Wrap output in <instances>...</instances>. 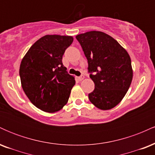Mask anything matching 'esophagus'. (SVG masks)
Wrapping results in <instances>:
<instances>
[{"label":"esophagus","instance_id":"esophagus-1","mask_svg":"<svg viewBox=\"0 0 155 155\" xmlns=\"http://www.w3.org/2000/svg\"><path fill=\"white\" fill-rule=\"evenodd\" d=\"M84 79V76H79V77H78V79H79V81H82Z\"/></svg>","mask_w":155,"mask_h":155}]
</instances>
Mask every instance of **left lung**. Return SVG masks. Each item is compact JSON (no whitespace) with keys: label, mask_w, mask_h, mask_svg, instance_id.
<instances>
[{"label":"left lung","mask_w":155,"mask_h":155,"mask_svg":"<svg viewBox=\"0 0 155 155\" xmlns=\"http://www.w3.org/2000/svg\"><path fill=\"white\" fill-rule=\"evenodd\" d=\"M87 59L90 78L95 84L88 95L95 107L109 110L122 101L130 86L133 68L130 57L114 38L101 31L77 35Z\"/></svg>","instance_id":"8db88e82"}]
</instances>
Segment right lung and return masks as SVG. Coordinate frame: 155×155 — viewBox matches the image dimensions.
I'll return each instance as SVG.
<instances>
[{
  "mask_svg": "<svg viewBox=\"0 0 155 155\" xmlns=\"http://www.w3.org/2000/svg\"><path fill=\"white\" fill-rule=\"evenodd\" d=\"M73 41L70 35H46L31 46L21 61L22 87L30 101L42 111L54 113L68 103L76 81L62 59Z\"/></svg>",
  "mask_w": 155,
  "mask_h": 155,
  "instance_id": "1",
  "label": "right lung"
}]
</instances>
